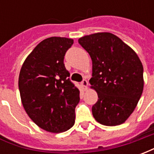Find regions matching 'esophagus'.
Returning <instances> with one entry per match:
<instances>
[{
    "instance_id": "1",
    "label": "esophagus",
    "mask_w": 154,
    "mask_h": 154,
    "mask_svg": "<svg viewBox=\"0 0 154 154\" xmlns=\"http://www.w3.org/2000/svg\"><path fill=\"white\" fill-rule=\"evenodd\" d=\"M82 86L83 87L84 91H87V86H88V82H87V81L84 79V80L82 82Z\"/></svg>"
}]
</instances>
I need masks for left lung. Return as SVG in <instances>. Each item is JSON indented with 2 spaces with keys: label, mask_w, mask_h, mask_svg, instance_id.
<instances>
[{
  "label": "left lung",
  "mask_w": 154,
  "mask_h": 154,
  "mask_svg": "<svg viewBox=\"0 0 154 154\" xmlns=\"http://www.w3.org/2000/svg\"><path fill=\"white\" fill-rule=\"evenodd\" d=\"M78 43L92 61L89 82L98 95L91 108L93 117L103 125L125 123L143 90V68L139 56L119 37L108 32L85 35Z\"/></svg>",
  "instance_id": "8db88e82"
}]
</instances>
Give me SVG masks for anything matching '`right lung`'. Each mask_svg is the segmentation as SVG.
<instances>
[{
	"mask_svg": "<svg viewBox=\"0 0 154 154\" xmlns=\"http://www.w3.org/2000/svg\"><path fill=\"white\" fill-rule=\"evenodd\" d=\"M73 39L50 37L41 41L25 58L19 75V89L25 112L41 129L65 132L75 123L80 91L69 80L64 66Z\"/></svg>",
	"mask_w": 154,
	"mask_h": 154,
	"instance_id": "1",
	"label": "right lung"
}]
</instances>
